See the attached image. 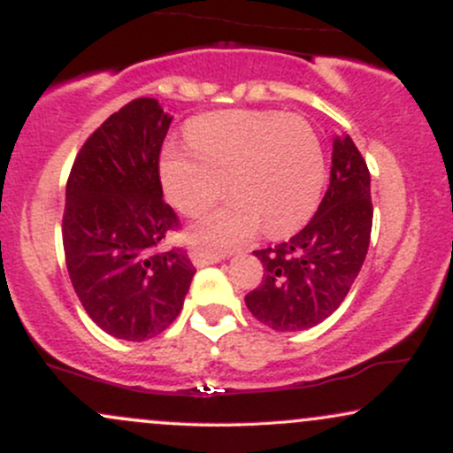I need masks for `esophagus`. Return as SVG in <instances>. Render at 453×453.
Wrapping results in <instances>:
<instances>
[{"mask_svg": "<svg viewBox=\"0 0 453 453\" xmlns=\"http://www.w3.org/2000/svg\"><path fill=\"white\" fill-rule=\"evenodd\" d=\"M189 257H191V262H194V266H197V268L211 266V264H217V262H221V259H223L221 253L202 251V249H196V247L189 251Z\"/></svg>", "mask_w": 453, "mask_h": 453, "instance_id": "obj_1", "label": "esophagus"}]
</instances>
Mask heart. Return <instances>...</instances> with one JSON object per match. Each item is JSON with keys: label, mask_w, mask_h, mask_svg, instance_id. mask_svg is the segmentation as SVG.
I'll list each match as a JSON object with an SVG mask.
<instances>
[{"label": "heart", "mask_w": 453, "mask_h": 453, "mask_svg": "<svg viewBox=\"0 0 453 453\" xmlns=\"http://www.w3.org/2000/svg\"><path fill=\"white\" fill-rule=\"evenodd\" d=\"M189 147L170 142L161 153L165 196L183 215H200L227 187L234 197L196 227L209 249H230L264 223L270 236L298 230L315 211L326 164L313 127L303 117L227 111L196 119Z\"/></svg>", "instance_id": "1"}]
</instances>
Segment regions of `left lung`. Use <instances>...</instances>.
<instances>
[{"mask_svg": "<svg viewBox=\"0 0 453 453\" xmlns=\"http://www.w3.org/2000/svg\"><path fill=\"white\" fill-rule=\"evenodd\" d=\"M371 173L353 140L332 142L330 187L319 209L289 241L259 249L262 283L244 296L256 319L279 332L306 330L339 309L371 242Z\"/></svg>", "mask_w": 453, "mask_h": 453, "instance_id": "left-lung-1", "label": "left lung"}]
</instances>
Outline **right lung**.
<instances>
[{
	"label": "right lung",
	"mask_w": 453,
	"mask_h": 453,
	"mask_svg": "<svg viewBox=\"0 0 453 453\" xmlns=\"http://www.w3.org/2000/svg\"><path fill=\"white\" fill-rule=\"evenodd\" d=\"M170 121L153 97L132 100L87 138L67 176V273L87 315L114 339L161 334L196 274L183 247H161L180 227L159 180Z\"/></svg>",
	"instance_id": "add662e5"
}]
</instances>
